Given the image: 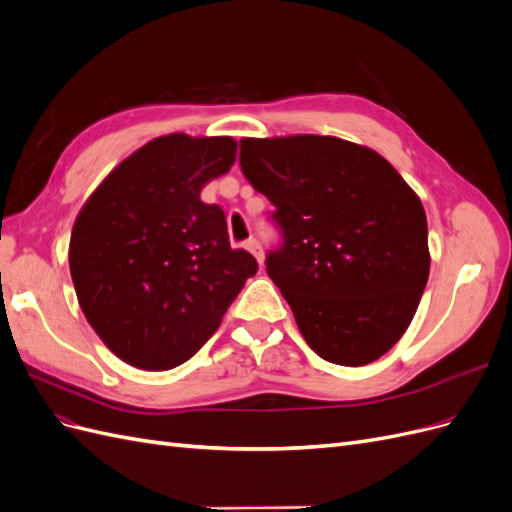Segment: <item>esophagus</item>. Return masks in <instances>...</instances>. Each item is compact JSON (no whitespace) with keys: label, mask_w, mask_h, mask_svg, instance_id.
Returning a JSON list of instances; mask_svg holds the SVG:
<instances>
[{"label":"esophagus","mask_w":512,"mask_h":512,"mask_svg":"<svg viewBox=\"0 0 512 512\" xmlns=\"http://www.w3.org/2000/svg\"><path fill=\"white\" fill-rule=\"evenodd\" d=\"M245 247H247V250H250V252L256 256L258 265H262V262H265V252H262V245H260V241H258V239L250 237V239L245 241Z\"/></svg>","instance_id":"1"}]
</instances>
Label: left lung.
<instances>
[{"label":"left lung","mask_w":512,"mask_h":512,"mask_svg":"<svg viewBox=\"0 0 512 512\" xmlns=\"http://www.w3.org/2000/svg\"><path fill=\"white\" fill-rule=\"evenodd\" d=\"M239 162L275 207L267 273L309 348L335 365L380 359L429 277L421 200L374 149L335 136L243 138Z\"/></svg>","instance_id":"left-lung-1"}]
</instances>
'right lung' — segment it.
Listing matches in <instances>:
<instances>
[{
  "label": "right lung",
  "instance_id": "right-lung-1",
  "mask_svg": "<svg viewBox=\"0 0 512 512\" xmlns=\"http://www.w3.org/2000/svg\"><path fill=\"white\" fill-rule=\"evenodd\" d=\"M235 153L230 136L153 138L83 205L70 237L72 282L121 361L164 371L192 359L258 271L250 252L230 247L224 211L200 200Z\"/></svg>",
  "mask_w": 512,
  "mask_h": 512
}]
</instances>
